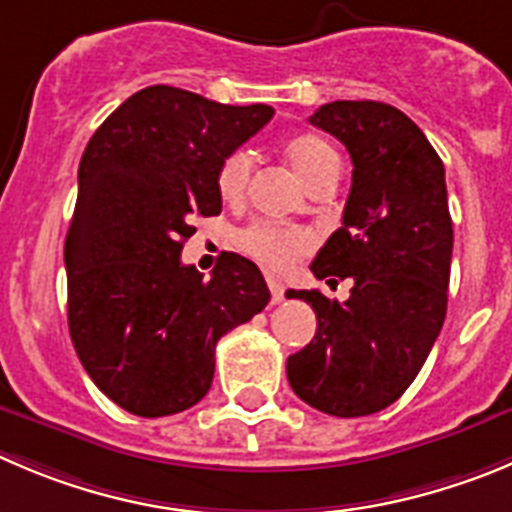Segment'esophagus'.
<instances>
[{
	"label": "esophagus",
	"mask_w": 512,
	"mask_h": 512,
	"mask_svg": "<svg viewBox=\"0 0 512 512\" xmlns=\"http://www.w3.org/2000/svg\"><path fill=\"white\" fill-rule=\"evenodd\" d=\"M267 288H270V295H272V305H278V303H283L285 300V285L280 283L278 278H267Z\"/></svg>",
	"instance_id": "1"
}]
</instances>
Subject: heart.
Instances as JSON below:
<instances>
[{
    "label": "heart",
    "instance_id": "b5f03b06",
    "mask_svg": "<svg viewBox=\"0 0 512 512\" xmlns=\"http://www.w3.org/2000/svg\"><path fill=\"white\" fill-rule=\"evenodd\" d=\"M285 156H288L290 166H293V171L300 176L305 186L313 184L315 179H321L328 171L338 169L336 151L318 136H298L288 141ZM250 171L252 156L245 148H237V151L224 156L217 169L219 197L224 202H237L245 194ZM237 245L247 255L255 257L260 265H265L267 270L283 272L293 267V262L313 247V237L300 227H278V224L252 222L250 227H245L237 234Z\"/></svg>",
    "mask_w": 512,
    "mask_h": 512
}]
</instances>
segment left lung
<instances>
[{"label": "left lung", "mask_w": 512, "mask_h": 512, "mask_svg": "<svg viewBox=\"0 0 512 512\" xmlns=\"http://www.w3.org/2000/svg\"><path fill=\"white\" fill-rule=\"evenodd\" d=\"M353 161L343 224L315 255L321 290H288L315 310L318 328L288 358L295 394L333 417H366L417 379L447 313L452 217L444 164L417 123L379 100H336L310 116Z\"/></svg>", "instance_id": "left-lung-1"}]
</instances>
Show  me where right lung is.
<instances>
[{
	"mask_svg": "<svg viewBox=\"0 0 512 512\" xmlns=\"http://www.w3.org/2000/svg\"><path fill=\"white\" fill-rule=\"evenodd\" d=\"M171 85L133 93L85 146L65 240L68 326L93 384L136 417L194 407L212 386L214 348L270 300L262 272L227 252L212 275L181 262L222 212L217 169L272 118Z\"/></svg>",
	"mask_w": 512,
	"mask_h": 512,
	"instance_id": "obj_1",
	"label": "right lung"
}]
</instances>
